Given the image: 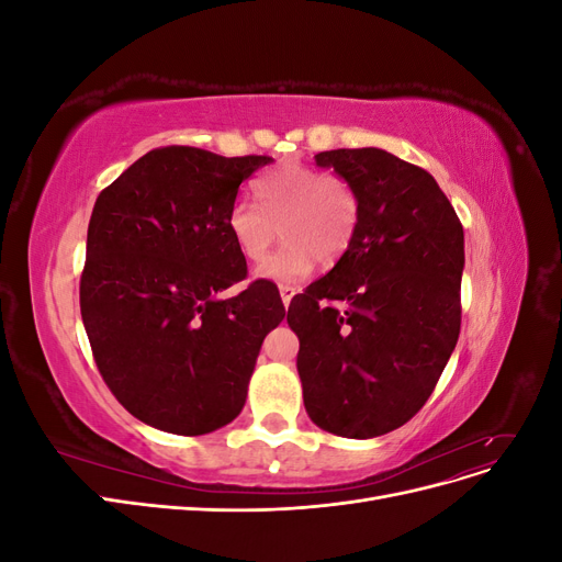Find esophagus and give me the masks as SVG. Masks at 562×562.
Instances as JSON below:
<instances>
[{
  "label": "esophagus",
  "mask_w": 562,
  "mask_h": 562,
  "mask_svg": "<svg viewBox=\"0 0 562 562\" xmlns=\"http://www.w3.org/2000/svg\"><path fill=\"white\" fill-rule=\"evenodd\" d=\"M279 293H281V300H283V304H285V307H288V304H291V300H293V295L297 293V288L288 285V283H281V285H279Z\"/></svg>",
  "instance_id": "obj_1"
}]
</instances>
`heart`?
<instances>
[{"label":"heart","mask_w":562,"mask_h":562,"mask_svg":"<svg viewBox=\"0 0 562 562\" xmlns=\"http://www.w3.org/2000/svg\"><path fill=\"white\" fill-rule=\"evenodd\" d=\"M252 192L258 203L236 201L227 227L248 262H262L281 229L283 248L260 269L267 279H302L314 260L335 265L359 229V194L339 173L288 164L265 173Z\"/></svg>","instance_id":"1"}]
</instances>
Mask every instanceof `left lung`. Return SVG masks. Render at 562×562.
Returning <instances> with one entry per match:
<instances>
[{
  "label": "left lung",
  "mask_w": 562,
  "mask_h": 562,
  "mask_svg": "<svg viewBox=\"0 0 562 562\" xmlns=\"http://www.w3.org/2000/svg\"><path fill=\"white\" fill-rule=\"evenodd\" d=\"M359 194L339 262L293 297L297 372L316 427L372 438L429 401L462 326L464 229L424 168L378 147L318 151Z\"/></svg>",
  "instance_id": "left-lung-1"
}]
</instances>
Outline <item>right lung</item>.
I'll return each mask as SVG.
<instances>
[{
  "mask_svg": "<svg viewBox=\"0 0 562 562\" xmlns=\"http://www.w3.org/2000/svg\"><path fill=\"white\" fill-rule=\"evenodd\" d=\"M271 157L168 145L98 194L79 279L93 361L149 427L201 436L241 413L265 335L285 316L279 288L248 277L227 215Z\"/></svg>",
  "mask_w": 562,
  "mask_h": 562,
  "instance_id": "1",
  "label": "right lung"
}]
</instances>
